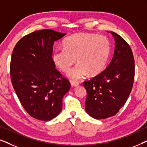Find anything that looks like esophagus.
<instances>
[{"mask_svg": "<svg viewBox=\"0 0 147 147\" xmlns=\"http://www.w3.org/2000/svg\"><path fill=\"white\" fill-rule=\"evenodd\" d=\"M70 84H71V85L72 86H74V87H76V86L79 85V83H78V82L74 81V80H70Z\"/></svg>", "mask_w": 147, "mask_h": 147, "instance_id": "esophagus-1", "label": "esophagus"}]
</instances>
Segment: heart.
<instances>
[{"instance_id":"obj_1","label":"heart","mask_w":147,"mask_h":147,"mask_svg":"<svg viewBox=\"0 0 147 147\" xmlns=\"http://www.w3.org/2000/svg\"><path fill=\"white\" fill-rule=\"evenodd\" d=\"M111 51V43L106 36L75 33L64 39L63 47L53 52L52 60L59 70L67 72L77 59L78 63L67 76L79 80L89 73L91 76L101 74L106 67Z\"/></svg>"}]
</instances>
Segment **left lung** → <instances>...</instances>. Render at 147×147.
<instances>
[{"instance_id": "8db88e82", "label": "left lung", "mask_w": 147, "mask_h": 147, "mask_svg": "<svg viewBox=\"0 0 147 147\" xmlns=\"http://www.w3.org/2000/svg\"><path fill=\"white\" fill-rule=\"evenodd\" d=\"M110 33L115 41L112 61L101 74L83 83L87 92L86 111L96 119H106L117 114L126 103L134 83L132 50L119 35Z\"/></svg>"}]
</instances>
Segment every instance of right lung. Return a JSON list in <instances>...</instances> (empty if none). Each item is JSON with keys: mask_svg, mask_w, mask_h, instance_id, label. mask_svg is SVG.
Instances as JSON below:
<instances>
[{"mask_svg": "<svg viewBox=\"0 0 147 147\" xmlns=\"http://www.w3.org/2000/svg\"><path fill=\"white\" fill-rule=\"evenodd\" d=\"M65 35L51 29L34 31L21 38L12 53L14 90L26 112L37 120L49 121L59 115L70 89L52 60L54 42Z\"/></svg>", "mask_w": 147, "mask_h": 147, "instance_id": "1", "label": "right lung"}]
</instances>
